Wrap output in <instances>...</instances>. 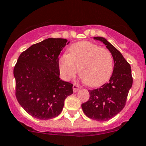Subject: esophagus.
<instances>
[{
    "label": "esophagus",
    "mask_w": 146,
    "mask_h": 146,
    "mask_svg": "<svg viewBox=\"0 0 146 146\" xmlns=\"http://www.w3.org/2000/svg\"><path fill=\"white\" fill-rule=\"evenodd\" d=\"M80 86L79 85H77V84H73V92H77L78 91H79L80 89Z\"/></svg>",
    "instance_id": "34e87169"
}]
</instances>
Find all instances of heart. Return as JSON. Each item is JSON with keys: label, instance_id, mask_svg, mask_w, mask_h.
<instances>
[{"label": "heart", "instance_id": "1", "mask_svg": "<svg viewBox=\"0 0 146 146\" xmlns=\"http://www.w3.org/2000/svg\"><path fill=\"white\" fill-rule=\"evenodd\" d=\"M68 54L59 58L61 75L66 80L74 77L79 69L87 86L97 87L110 80L113 69V58L109 50L89 41H81L68 48Z\"/></svg>", "mask_w": 146, "mask_h": 146}]
</instances>
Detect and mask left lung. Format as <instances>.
I'll return each instance as SVG.
<instances>
[{"label": "left lung", "mask_w": 146, "mask_h": 146, "mask_svg": "<svg viewBox=\"0 0 146 146\" xmlns=\"http://www.w3.org/2000/svg\"><path fill=\"white\" fill-rule=\"evenodd\" d=\"M94 39L106 45L113 58L114 66L109 82L99 89L89 90V99L82 104L86 116L98 121H105L118 114L125 106L133 79L129 64L113 45L100 36Z\"/></svg>", "instance_id": "1"}]
</instances>
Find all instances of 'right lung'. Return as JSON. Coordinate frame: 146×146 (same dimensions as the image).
Wrapping results in <instances>:
<instances>
[{"instance_id":"right-lung-1","label":"right lung","mask_w":146,"mask_h":146,"mask_svg":"<svg viewBox=\"0 0 146 146\" xmlns=\"http://www.w3.org/2000/svg\"><path fill=\"white\" fill-rule=\"evenodd\" d=\"M68 41L48 38L21 52L14 68L15 95L30 116L48 120L62 112L73 85L60 78L59 55Z\"/></svg>"}]
</instances>
